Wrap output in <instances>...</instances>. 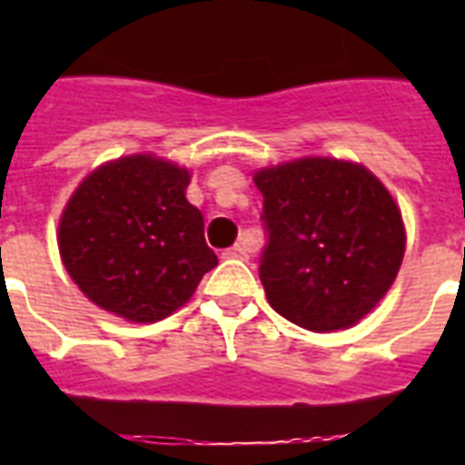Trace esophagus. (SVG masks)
Masks as SVG:
<instances>
[{
  "instance_id": "esophagus-1",
  "label": "esophagus",
  "mask_w": 465,
  "mask_h": 465,
  "mask_svg": "<svg viewBox=\"0 0 465 465\" xmlns=\"http://www.w3.org/2000/svg\"><path fill=\"white\" fill-rule=\"evenodd\" d=\"M248 255H251V248L246 243H236L224 251V258H232V261H248Z\"/></svg>"
}]
</instances>
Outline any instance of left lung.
Here are the masks:
<instances>
[{
    "label": "left lung",
    "mask_w": 465,
    "mask_h": 465,
    "mask_svg": "<svg viewBox=\"0 0 465 465\" xmlns=\"http://www.w3.org/2000/svg\"><path fill=\"white\" fill-rule=\"evenodd\" d=\"M270 241L261 262L268 304L299 328L347 331L379 306L405 255V224L364 163L302 156L258 168Z\"/></svg>",
    "instance_id": "left-lung-1"
}]
</instances>
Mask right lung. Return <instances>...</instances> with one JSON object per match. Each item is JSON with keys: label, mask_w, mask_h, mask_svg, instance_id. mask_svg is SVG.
<instances>
[{"label": "right lung", "mask_w": 465, "mask_h": 465, "mask_svg": "<svg viewBox=\"0 0 465 465\" xmlns=\"http://www.w3.org/2000/svg\"><path fill=\"white\" fill-rule=\"evenodd\" d=\"M190 173L163 156L130 154L96 166L69 195L57 224L64 270L98 309L156 323L185 306L217 265Z\"/></svg>", "instance_id": "right-lung-1"}]
</instances>
